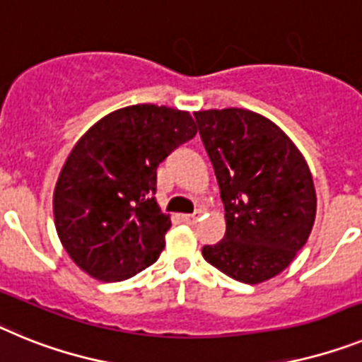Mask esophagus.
I'll list each match as a JSON object with an SVG mask.
<instances>
[{"mask_svg":"<svg viewBox=\"0 0 362 362\" xmlns=\"http://www.w3.org/2000/svg\"><path fill=\"white\" fill-rule=\"evenodd\" d=\"M182 220H184L185 224H194V222L199 220V216H197V215H182Z\"/></svg>","mask_w":362,"mask_h":362,"instance_id":"34e87169","label":"esophagus"}]
</instances>
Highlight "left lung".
I'll return each instance as SVG.
<instances>
[{
    "instance_id": "8db88e82",
    "label": "left lung",
    "mask_w": 362,
    "mask_h": 362,
    "mask_svg": "<svg viewBox=\"0 0 362 362\" xmlns=\"http://www.w3.org/2000/svg\"><path fill=\"white\" fill-rule=\"evenodd\" d=\"M226 209V235L204 246L207 262L235 281L260 284L284 272L312 233V173L290 136L247 109L194 112Z\"/></svg>"
}]
</instances>
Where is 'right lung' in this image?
<instances>
[{
    "mask_svg": "<svg viewBox=\"0 0 362 362\" xmlns=\"http://www.w3.org/2000/svg\"><path fill=\"white\" fill-rule=\"evenodd\" d=\"M194 134L187 111L138 103L78 140L52 197L56 231L78 268L120 282L158 260L171 218L155 200L156 168Z\"/></svg>",
    "mask_w": 362,
    "mask_h": 362,
    "instance_id": "1",
    "label": "right lung"
}]
</instances>
